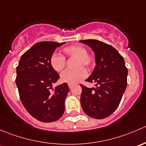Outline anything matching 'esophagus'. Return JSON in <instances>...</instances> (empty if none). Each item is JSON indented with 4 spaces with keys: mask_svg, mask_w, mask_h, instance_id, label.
I'll use <instances>...</instances> for the list:
<instances>
[{
    "mask_svg": "<svg viewBox=\"0 0 146 146\" xmlns=\"http://www.w3.org/2000/svg\"><path fill=\"white\" fill-rule=\"evenodd\" d=\"M68 86H69V88H72V85H71V84H68Z\"/></svg>",
    "mask_w": 146,
    "mask_h": 146,
    "instance_id": "esophagus-1",
    "label": "esophagus"
}]
</instances>
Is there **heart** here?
<instances>
[{
	"label": "heart",
	"mask_w": 146,
	"mask_h": 146,
	"mask_svg": "<svg viewBox=\"0 0 146 146\" xmlns=\"http://www.w3.org/2000/svg\"><path fill=\"white\" fill-rule=\"evenodd\" d=\"M64 57L76 58L73 70H69L61 75V81L68 84H76L86 76L87 72L82 66H86L88 69L92 68L94 64V58L92 55L87 53L85 47L80 44L67 46L63 49ZM62 55L59 53L52 54L50 58V64L57 72H62L65 68L66 59Z\"/></svg>",
	"instance_id": "heart-1"
}]
</instances>
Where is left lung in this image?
Listing matches in <instances>:
<instances>
[{
	"instance_id": "8db88e82",
	"label": "left lung",
	"mask_w": 146,
	"mask_h": 146,
	"mask_svg": "<svg viewBox=\"0 0 146 146\" xmlns=\"http://www.w3.org/2000/svg\"><path fill=\"white\" fill-rule=\"evenodd\" d=\"M95 53L96 66L86 82L95 83V88H82L80 102L87 115L104 119L117 108L127 84L128 70L123 57L114 47L98 40H81Z\"/></svg>"
}]
</instances>
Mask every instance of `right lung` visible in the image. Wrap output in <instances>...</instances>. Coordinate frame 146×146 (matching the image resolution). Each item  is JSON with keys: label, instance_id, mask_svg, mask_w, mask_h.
I'll list each match as a JSON object with an SVG mask.
<instances>
[{"label": "right lung", "instance_id": "obj_1", "mask_svg": "<svg viewBox=\"0 0 146 146\" xmlns=\"http://www.w3.org/2000/svg\"><path fill=\"white\" fill-rule=\"evenodd\" d=\"M64 43H36L22 55L16 69L15 82L22 103L31 116L43 122L56 121L64 112V100L70 89L64 83L50 91L60 76L50 64V56Z\"/></svg>", "mask_w": 146, "mask_h": 146}]
</instances>
